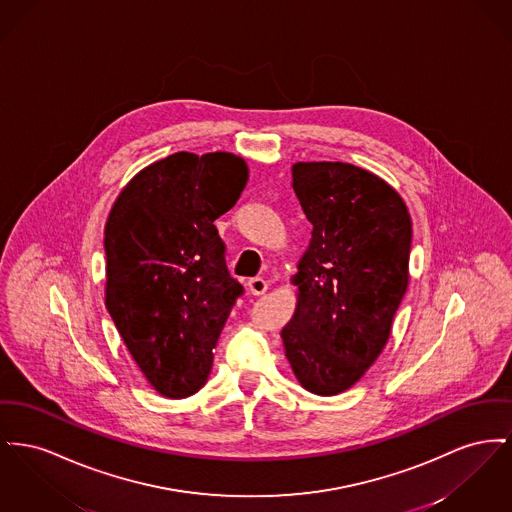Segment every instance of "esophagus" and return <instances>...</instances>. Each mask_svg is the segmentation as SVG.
<instances>
[{
  "label": "esophagus",
  "instance_id": "obj_1",
  "mask_svg": "<svg viewBox=\"0 0 512 512\" xmlns=\"http://www.w3.org/2000/svg\"><path fill=\"white\" fill-rule=\"evenodd\" d=\"M269 280H265V278H261V276H257V278H251L249 282H247V288H249V292L253 294V296H263L267 290H269Z\"/></svg>",
  "mask_w": 512,
  "mask_h": 512
}]
</instances>
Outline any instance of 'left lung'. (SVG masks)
<instances>
[{
  "label": "left lung",
  "instance_id": "8db88e82",
  "mask_svg": "<svg viewBox=\"0 0 512 512\" xmlns=\"http://www.w3.org/2000/svg\"><path fill=\"white\" fill-rule=\"evenodd\" d=\"M292 187L313 224L292 282L298 303L282 329L305 391L354 387L381 356L406 294L412 220L385 180L346 162H296Z\"/></svg>",
  "mask_w": 512,
  "mask_h": 512
}]
</instances>
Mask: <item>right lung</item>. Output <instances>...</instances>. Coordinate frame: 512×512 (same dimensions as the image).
I'll use <instances>...</instances> for the list:
<instances>
[{
	"mask_svg": "<svg viewBox=\"0 0 512 512\" xmlns=\"http://www.w3.org/2000/svg\"><path fill=\"white\" fill-rule=\"evenodd\" d=\"M249 180L232 152H176L135 174L104 228L106 307L152 389L199 391L240 282L230 276L214 220Z\"/></svg>",
	"mask_w": 512,
	"mask_h": 512,
	"instance_id": "add662e5",
	"label": "right lung"
}]
</instances>
